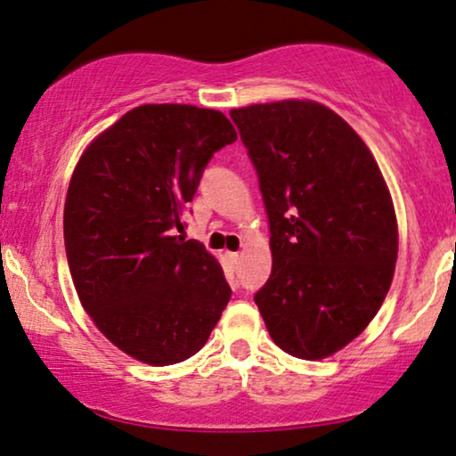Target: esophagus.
<instances>
[{"instance_id": "34e87169", "label": "esophagus", "mask_w": 456, "mask_h": 456, "mask_svg": "<svg viewBox=\"0 0 456 456\" xmlns=\"http://www.w3.org/2000/svg\"><path fill=\"white\" fill-rule=\"evenodd\" d=\"M227 258H229L231 265L237 266V265H240V262H241V254H237V252H229V254H227Z\"/></svg>"}]
</instances>
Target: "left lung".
Instances as JSON below:
<instances>
[{
    "instance_id": "left-lung-1",
    "label": "left lung",
    "mask_w": 456,
    "mask_h": 456,
    "mask_svg": "<svg viewBox=\"0 0 456 456\" xmlns=\"http://www.w3.org/2000/svg\"><path fill=\"white\" fill-rule=\"evenodd\" d=\"M258 173L273 271L254 295L285 354L324 359L362 335L395 274L399 231L376 159L314 101L231 109Z\"/></svg>"
}]
</instances>
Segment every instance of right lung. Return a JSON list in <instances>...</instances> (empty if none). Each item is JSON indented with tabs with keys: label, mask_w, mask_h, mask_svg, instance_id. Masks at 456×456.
<instances>
[{
	"label": "right lung",
	"mask_w": 456,
	"mask_h": 456,
	"mask_svg": "<svg viewBox=\"0 0 456 456\" xmlns=\"http://www.w3.org/2000/svg\"><path fill=\"white\" fill-rule=\"evenodd\" d=\"M235 140L215 109L140 105L76 165L63 208L69 274L97 329L138 362L191 357L229 304L215 256L173 233L183 229L204 167Z\"/></svg>",
	"instance_id": "1"
}]
</instances>
